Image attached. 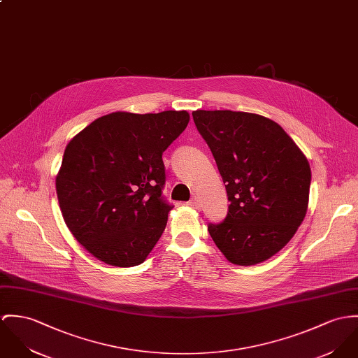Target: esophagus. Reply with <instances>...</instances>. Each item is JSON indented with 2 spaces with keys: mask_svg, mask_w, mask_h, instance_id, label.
Listing matches in <instances>:
<instances>
[{
  "mask_svg": "<svg viewBox=\"0 0 358 358\" xmlns=\"http://www.w3.org/2000/svg\"><path fill=\"white\" fill-rule=\"evenodd\" d=\"M187 203H189L190 206H193V208H199L201 201H199V198H198V196H194V198H193V199H190Z\"/></svg>",
  "mask_w": 358,
  "mask_h": 358,
  "instance_id": "1",
  "label": "esophagus"
}]
</instances>
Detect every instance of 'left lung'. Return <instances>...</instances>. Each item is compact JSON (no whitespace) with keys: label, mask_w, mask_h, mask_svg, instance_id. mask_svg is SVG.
<instances>
[{"label":"left lung","mask_w":358,"mask_h":358,"mask_svg":"<svg viewBox=\"0 0 358 358\" xmlns=\"http://www.w3.org/2000/svg\"><path fill=\"white\" fill-rule=\"evenodd\" d=\"M226 183L228 213L208 231L229 262L271 259L293 238L309 202L310 166L278 123L256 113L194 110Z\"/></svg>","instance_id":"left-lung-1"}]
</instances>
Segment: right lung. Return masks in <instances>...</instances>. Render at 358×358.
<instances>
[{
  "label": "right lung",
  "instance_id": "right-lung-1",
  "mask_svg": "<svg viewBox=\"0 0 358 358\" xmlns=\"http://www.w3.org/2000/svg\"><path fill=\"white\" fill-rule=\"evenodd\" d=\"M186 110L113 112L66 145L56 192L65 224L96 259L139 265L166 226L165 149L185 131Z\"/></svg>",
  "mask_w": 358,
  "mask_h": 358
}]
</instances>
